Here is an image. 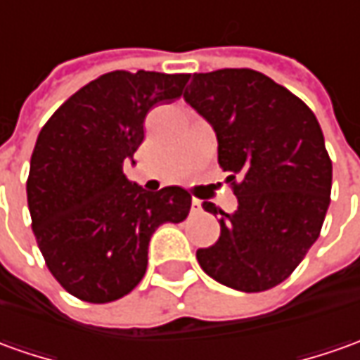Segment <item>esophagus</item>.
<instances>
[{
	"label": "esophagus",
	"mask_w": 360,
	"mask_h": 360,
	"mask_svg": "<svg viewBox=\"0 0 360 360\" xmlns=\"http://www.w3.org/2000/svg\"><path fill=\"white\" fill-rule=\"evenodd\" d=\"M191 211H193V212H200V211H202V207H200V200L199 199H193V202H191Z\"/></svg>",
	"instance_id": "obj_1"
}]
</instances>
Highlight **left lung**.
Instances as JSON below:
<instances>
[{"mask_svg":"<svg viewBox=\"0 0 360 360\" xmlns=\"http://www.w3.org/2000/svg\"><path fill=\"white\" fill-rule=\"evenodd\" d=\"M185 100L214 128L219 165L238 209L221 212V236L197 250L200 268L240 292L276 288L300 266L323 226L333 165L309 106L252 68L199 72Z\"/></svg>","mask_w":360,"mask_h":360,"instance_id":"8db88e82","label":"left lung"}]
</instances>
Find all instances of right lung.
<instances>
[{
	"label": "right lung",
	"mask_w": 360,
	"mask_h": 360,
	"mask_svg": "<svg viewBox=\"0 0 360 360\" xmlns=\"http://www.w3.org/2000/svg\"><path fill=\"white\" fill-rule=\"evenodd\" d=\"M191 75L114 70L88 82L39 131L27 177L31 226L49 272L88 303L116 302L148 270L151 234L187 219L181 187L149 193L124 175L151 108L183 94Z\"/></svg>",
	"instance_id": "1"
}]
</instances>
